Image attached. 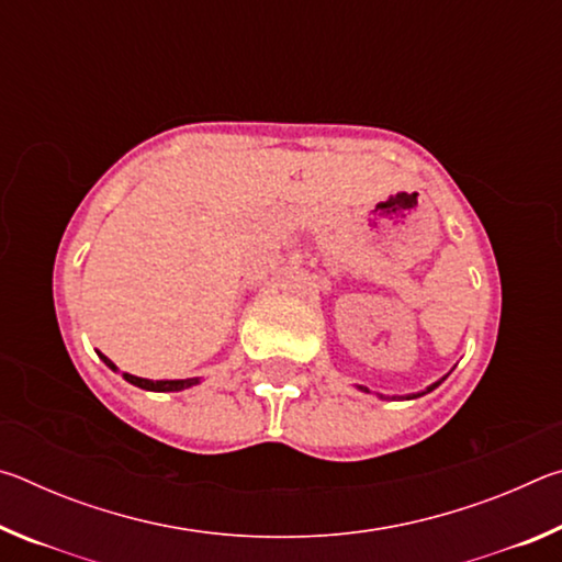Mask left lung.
Instances as JSON below:
<instances>
[{
    "label": "left lung",
    "instance_id": "obj_1",
    "mask_svg": "<svg viewBox=\"0 0 562 562\" xmlns=\"http://www.w3.org/2000/svg\"><path fill=\"white\" fill-rule=\"evenodd\" d=\"M443 379H446V376H443ZM443 379H439V382H434L431 386H426V389H424V392H416V394H406V396H392V398H416V396H424V394H429V392H434V389H436V386H439V384L443 382ZM359 389H361V392H367V394H369V389H367V386H359ZM379 396H382V398H389V396H384V394H379Z\"/></svg>",
    "mask_w": 562,
    "mask_h": 562
}]
</instances>
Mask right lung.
<instances>
[{
    "label": "right lung",
    "mask_w": 562,
    "mask_h": 562,
    "mask_svg": "<svg viewBox=\"0 0 562 562\" xmlns=\"http://www.w3.org/2000/svg\"><path fill=\"white\" fill-rule=\"evenodd\" d=\"M99 357L103 359V364H106L109 369H113V372H119V367L113 364V361L109 357H103L99 351ZM123 379L126 382H131L133 386L138 389H146V392H183V389H190L195 384H201V376H193V379H144V376H133V374H123Z\"/></svg>",
    "instance_id": "1"
}]
</instances>
